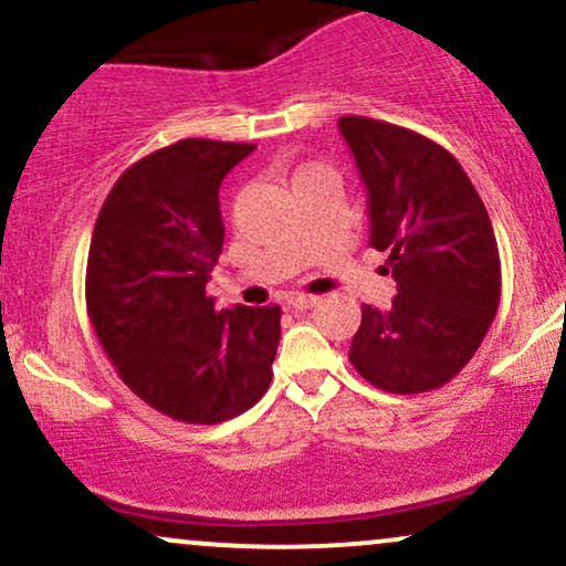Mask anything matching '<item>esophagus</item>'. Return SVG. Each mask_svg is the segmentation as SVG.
<instances>
[{
    "instance_id": "1",
    "label": "esophagus",
    "mask_w": 566,
    "mask_h": 566,
    "mask_svg": "<svg viewBox=\"0 0 566 566\" xmlns=\"http://www.w3.org/2000/svg\"><path fill=\"white\" fill-rule=\"evenodd\" d=\"M287 305H290V308H295V311L314 308L316 297H311V295H290V297H287Z\"/></svg>"
}]
</instances>
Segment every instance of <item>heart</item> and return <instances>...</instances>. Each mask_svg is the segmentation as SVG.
Instances as JSON below:
<instances>
[{
    "instance_id": "b5f03b06",
    "label": "heart",
    "mask_w": 566,
    "mask_h": 566,
    "mask_svg": "<svg viewBox=\"0 0 566 566\" xmlns=\"http://www.w3.org/2000/svg\"><path fill=\"white\" fill-rule=\"evenodd\" d=\"M314 170H322V167H319V165H303V167H297V170L292 172V186H295L297 180H303L305 175H308V172H314Z\"/></svg>"
}]
</instances>
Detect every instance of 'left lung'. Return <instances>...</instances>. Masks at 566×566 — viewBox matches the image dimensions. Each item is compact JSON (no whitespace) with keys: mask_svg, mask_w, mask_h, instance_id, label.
Wrapping results in <instances>:
<instances>
[{"mask_svg":"<svg viewBox=\"0 0 566 566\" xmlns=\"http://www.w3.org/2000/svg\"><path fill=\"white\" fill-rule=\"evenodd\" d=\"M369 193V244L396 279L388 311L361 305L348 359L388 394H426L460 373L500 305V255L471 178L415 129L340 116Z\"/></svg>","mask_w":566,"mask_h":566,"instance_id":"obj_1","label":"left lung"}]
</instances>
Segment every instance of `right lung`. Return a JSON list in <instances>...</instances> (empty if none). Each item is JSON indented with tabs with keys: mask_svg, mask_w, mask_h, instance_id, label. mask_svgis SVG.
I'll list each match as a JSON object with an SVG mask.
<instances>
[{
	"mask_svg": "<svg viewBox=\"0 0 566 566\" xmlns=\"http://www.w3.org/2000/svg\"><path fill=\"white\" fill-rule=\"evenodd\" d=\"M252 143L186 138L119 175L87 255L97 343L138 399L180 423L216 426L274 378L279 305L218 311L207 279L223 252L218 188Z\"/></svg>",
	"mask_w": 566,
	"mask_h": 566,
	"instance_id": "right-lung-1",
	"label": "right lung"
}]
</instances>
